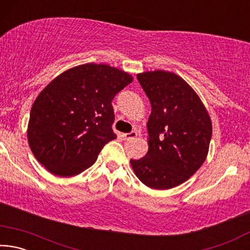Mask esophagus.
<instances>
[{
    "label": "esophagus",
    "mask_w": 250,
    "mask_h": 250,
    "mask_svg": "<svg viewBox=\"0 0 250 250\" xmlns=\"http://www.w3.org/2000/svg\"><path fill=\"white\" fill-rule=\"evenodd\" d=\"M137 135H138L137 131H132V132L130 133H122V138L125 139V140H130V139L137 138Z\"/></svg>",
    "instance_id": "obj_1"
}]
</instances>
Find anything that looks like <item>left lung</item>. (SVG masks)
<instances>
[{
    "label": "left lung",
    "mask_w": 250,
    "mask_h": 250,
    "mask_svg": "<svg viewBox=\"0 0 250 250\" xmlns=\"http://www.w3.org/2000/svg\"><path fill=\"white\" fill-rule=\"evenodd\" d=\"M151 104L147 120L149 150L130 160L134 174L154 189L184 183L207 158L211 120L195 90L179 75L166 70L137 75Z\"/></svg>",
    "instance_id": "obj_1"
}]
</instances>
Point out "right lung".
Returning a JSON list of instances; mask_svg holds the SVG:
<instances>
[{
  "mask_svg": "<svg viewBox=\"0 0 250 250\" xmlns=\"http://www.w3.org/2000/svg\"><path fill=\"white\" fill-rule=\"evenodd\" d=\"M132 82L125 71L95 62L54 78L37 96L29 115L27 140L37 161L61 177L90 167L105 143L117 138L111 101Z\"/></svg>",
  "mask_w": 250,
  "mask_h": 250,
  "instance_id": "right-lung-1",
  "label": "right lung"
}]
</instances>
